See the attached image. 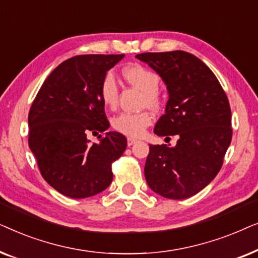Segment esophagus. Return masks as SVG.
<instances>
[{"instance_id": "1", "label": "esophagus", "mask_w": 258, "mask_h": 258, "mask_svg": "<svg viewBox=\"0 0 258 258\" xmlns=\"http://www.w3.org/2000/svg\"><path fill=\"white\" fill-rule=\"evenodd\" d=\"M136 142H137V140L134 139V137H128V139H126V143H128L129 147L133 146V144H135Z\"/></svg>"}]
</instances>
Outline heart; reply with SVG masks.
<instances>
[{
	"mask_svg": "<svg viewBox=\"0 0 258 258\" xmlns=\"http://www.w3.org/2000/svg\"><path fill=\"white\" fill-rule=\"evenodd\" d=\"M122 75L132 86L143 93V102L150 109H158L161 105V96L158 94L160 77L153 70L140 64L126 66L122 70ZM100 97L102 103L108 108H114L117 103L118 87L112 73H107L100 84ZM151 123V116L148 112H123L112 119V126L117 132L126 136L139 137Z\"/></svg>",
	"mask_w": 258,
	"mask_h": 258,
	"instance_id": "b5f03b06",
	"label": "heart"
}]
</instances>
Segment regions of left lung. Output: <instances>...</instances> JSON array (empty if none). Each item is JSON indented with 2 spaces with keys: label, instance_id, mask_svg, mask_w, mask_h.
<instances>
[{
  "label": "left lung",
  "instance_id": "8db88e82",
  "mask_svg": "<svg viewBox=\"0 0 258 258\" xmlns=\"http://www.w3.org/2000/svg\"><path fill=\"white\" fill-rule=\"evenodd\" d=\"M136 57L160 75L168 90L165 112L154 133L178 136L175 147L149 144L146 181L165 199H189L206 188L223 164L232 136L228 97L214 73L192 54L175 50Z\"/></svg>",
  "mask_w": 258,
  "mask_h": 258
}]
</instances>
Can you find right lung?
Returning a JSON list of instances; mask_svg holds the SVG:
<instances>
[{
    "label": "right lung",
    "mask_w": 258,
    "mask_h": 258,
    "mask_svg": "<svg viewBox=\"0 0 258 258\" xmlns=\"http://www.w3.org/2000/svg\"><path fill=\"white\" fill-rule=\"evenodd\" d=\"M122 55H77L62 62L42 84L31 105L29 147L48 184L70 199L97 195L112 181L111 163L122 156L126 139L107 132L100 97L103 76ZM89 132H104L97 144Z\"/></svg>",
    "instance_id": "1"
}]
</instances>
